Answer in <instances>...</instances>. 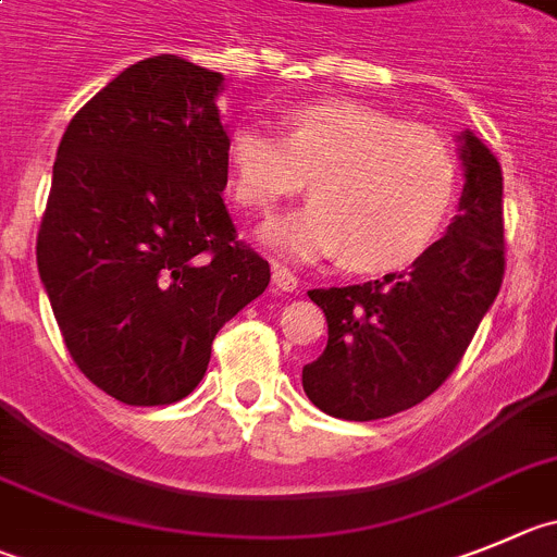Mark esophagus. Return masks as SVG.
<instances>
[{
  "instance_id": "obj_1",
  "label": "esophagus",
  "mask_w": 557,
  "mask_h": 557,
  "mask_svg": "<svg viewBox=\"0 0 557 557\" xmlns=\"http://www.w3.org/2000/svg\"><path fill=\"white\" fill-rule=\"evenodd\" d=\"M272 283H274V288L285 290V294H288V290L299 288V277H296V274L290 272V269H285V267H274Z\"/></svg>"
}]
</instances>
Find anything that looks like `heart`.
I'll use <instances>...</instances> for the list:
<instances>
[{"mask_svg": "<svg viewBox=\"0 0 557 557\" xmlns=\"http://www.w3.org/2000/svg\"><path fill=\"white\" fill-rule=\"evenodd\" d=\"M227 186L238 208L267 214L305 186L302 211L263 238L290 258H341L355 272L418 263L448 225L459 159L440 132L360 101H315L285 112L283 134L236 126Z\"/></svg>", "mask_w": 557, "mask_h": 557, "instance_id": "b5f03b06", "label": "heart"}]
</instances>
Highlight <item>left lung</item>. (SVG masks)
Here are the masks:
<instances>
[{
	"label": "left lung",
	"instance_id": "obj_1",
	"mask_svg": "<svg viewBox=\"0 0 557 557\" xmlns=\"http://www.w3.org/2000/svg\"><path fill=\"white\" fill-rule=\"evenodd\" d=\"M467 184L459 214L429 252L401 274H384L308 296L326 315V349L302 368L321 412L379 420L425 401L465 357L506 274L503 170L465 132Z\"/></svg>",
	"mask_w": 557,
	"mask_h": 557
}]
</instances>
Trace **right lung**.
Listing matches in <instances>:
<instances>
[{
	"label": "right lung",
	"instance_id": "add662e5",
	"mask_svg": "<svg viewBox=\"0 0 557 557\" xmlns=\"http://www.w3.org/2000/svg\"><path fill=\"white\" fill-rule=\"evenodd\" d=\"M220 90L216 71L148 57L57 148L38 272L76 368L128 407L189 396L216 332L272 277L222 200Z\"/></svg>",
	"mask_w": 557,
	"mask_h": 557
}]
</instances>
